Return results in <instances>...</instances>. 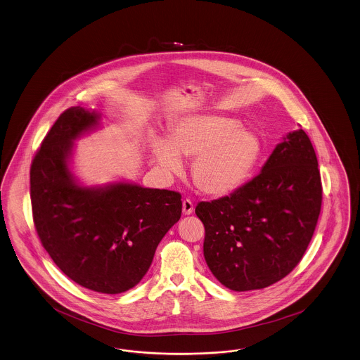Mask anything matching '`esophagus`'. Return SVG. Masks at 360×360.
I'll list each match as a JSON object with an SVG mask.
<instances>
[{"mask_svg": "<svg viewBox=\"0 0 360 360\" xmlns=\"http://www.w3.org/2000/svg\"><path fill=\"white\" fill-rule=\"evenodd\" d=\"M182 212L185 216H190L193 212H194V206H193V202L190 200H184L182 202Z\"/></svg>", "mask_w": 360, "mask_h": 360, "instance_id": "34e87169", "label": "esophagus"}]
</instances>
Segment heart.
Wrapping results in <instances>:
<instances>
[{
	"label": "heart",
	"instance_id": "obj_1",
	"mask_svg": "<svg viewBox=\"0 0 360 360\" xmlns=\"http://www.w3.org/2000/svg\"><path fill=\"white\" fill-rule=\"evenodd\" d=\"M257 136L238 122L216 115L190 116L174 126L167 142L155 139L153 154L166 173H179L191 159V178L202 193L226 195L241 186L259 159Z\"/></svg>",
	"mask_w": 360,
	"mask_h": 360
}]
</instances>
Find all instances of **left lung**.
I'll list each match as a JSON object with an SVG mask.
<instances>
[{"label":"left lung","mask_w":360,"mask_h":360,"mask_svg":"<svg viewBox=\"0 0 360 360\" xmlns=\"http://www.w3.org/2000/svg\"><path fill=\"white\" fill-rule=\"evenodd\" d=\"M321 201L314 146L304 129L289 132L259 175L229 197L197 205L209 269L237 292L280 281L302 261Z\"/></svg>","instance_id":"obj_1"}]
</instances>
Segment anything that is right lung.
Masks as SVG:
<instances>
[{"mask_svg": "<svg viewBox=\"0 0 360 360\" xmlns=\"http://www.w3.org/2000/svg\"><path fill=\"white\" fill-rule=\"evenodd\" d=\"M83 107L65 110L30 166L33 222L44 249L76 284L107 295L135 287L157 246L179 221L181 194L132 184L84 187L68 167L73 141L99 123Z\"/></svg>", "mask_w": 360, "mask_h": 360, "instance_id": "obj_1", "label": "right lung"}]
</instances>
